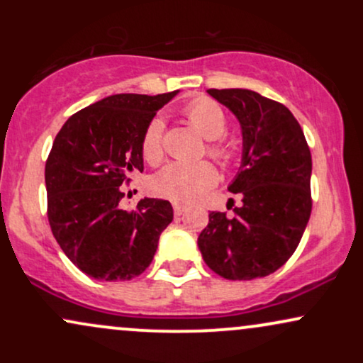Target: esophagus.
<instances>
[{
  "instance_id": "34e87169",
  "label": "esophagus",
  "mask_w": 363,
  "mask_h": 363,
  "mask_svg": "<svg viewBox=\"0 0 363 363\" xmlns=\"http://www.w3.org/2000/svg\"><path fill=\"white\" fill-rule=\"evenodd\" d=\"M186 211V206L181 205V203H174V213H176L177 216L182 215Z\"/></svg>"
}]
</instances>
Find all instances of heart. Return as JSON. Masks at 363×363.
<instances>
[{
    "label": "heart",
    "instance_id": "heart-1",
    "mask_svg": "<svg viewBox=\"0 0 363 363\" xmlns=\"http://www.w3.org/2000/svg\"><path fill=\"white\" fill-rule=\"evenodd\" d=\"M187 121L203 138L213 140L208 145V153L222 164H228L234 157V150L225 145L222 138L227 131L228 121L222 107L210 99H198L184 109ZM164 121L152 119L143 133L141 153L150 164H157L164 155ZM216 182V170L208 162H170L152 177L153 193L172 201L189 203L198 199Z\"/></svg>",
    "mask_w": 363,
    "mask_h": 363
}]
</instances>
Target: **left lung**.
Segmentation results:
<instances>
[{"label": "left lung", "mask_w": 363, "mask_h": 363, "mask_svg": "<svg viewBox=\"0 0 363 363\" xmlns=\"http://www.w3.org/2000/svg\"><path fill=\"white\" fill-rule=\"evenodd\" d=\"M206 91L240 124V172L228 191L242 205L232 218L211 211L198 247L208 268L227 280L268 277L289 261L309 222L311 150L283 104L245 89Z\"/></svg>", "instance_id": "left-lung-1"}]
</instances>
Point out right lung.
I'll return each mask as SVG.
<instances>
[{"label":"right lung","instance_id":"obj_1","mask_svg":"<svg viewBox=\"0 0 363 363\" xmlns=\"http://www.w3.org/2000/svg\"><path fill=\"white\" fill-rule=\"evenodd\" d=\"M177 94L111 95L73 114L54 140L45 162L49 225L62 252L95 280L143 273L172 222L165 199L145 198L135 211L123 210L119 187L143 172L145 129Z\"/></svg>","mask_w":363,"mask_h":363}]
</instances>
